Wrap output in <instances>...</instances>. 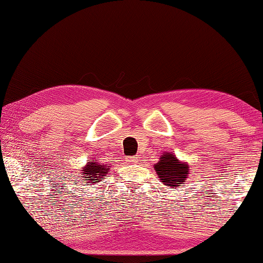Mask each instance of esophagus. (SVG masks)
<instances>
[{
    "instance_id": "esophagus-1",
    "label": "esophagus",
    "mask_w": 263,
    "mask_h": 263,
    "mask_svg": "<svg viewBox=\"0 0 263 263\" xmlns=\"http://www.w3.org/2000/svg\"><path fill=\"white\" fill-rule=\"evenodd\" d=\"M126 162H127V163H137L138 160H137V158H135V157H127V158H126Z\"/></svg>"
}]
</instances>
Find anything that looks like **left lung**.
Segmentation results:
<instances>
[{
	"instance_id": "8db88e82",
	"label": "left lung",
	"mask_w": 263,
	"mask_h": 263,
	"mask_svg": "<svg viewBox=\"0 0 263 263\" xmlns=\"http://www.w3.org/2000/svg\"><path fill=\"white\" fill-rule=\"evenodd\" d=\"M154 169L163 184L171 188L183 184L189 175V164L181 162L175 155L168 152L162 154L160 161L154 164Z\"/></svg>"
}]
</instances>
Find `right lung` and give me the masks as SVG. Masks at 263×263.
Masks as SVG:
<instances>
[{
	"label": "right lung",
	"mask_w": 263,
	"mask_h": 263,
	"mask_svg": "<svg viewBox=\"0 0 263 263\" xmlns=\"http://www.w3.org/2000/svg\"><path fill=\"white\" fill-rule=\"evenodd\" d=\"M110 166H105V164L100 163L95 159L88 160L87 164L81 168V175L80 177H83L87 183H99L103 176L108 174Z\"/></svg>",
	"instance_id": "right-lung-1"
}]
</instances>
